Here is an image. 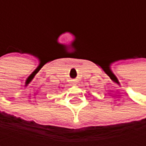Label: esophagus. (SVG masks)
I'll use <instances>...</instances> for the list:
<instances>
[{
    "label": "esophagus",
    "mask_w": 146,
    "mask_h": 146,
    "mask_svg": "<svg viewBox=\"0 0 146 146\" xmlns=\"http://www.w3.org/2000/svg\"><path fill=\"white\" fill-rule=\"evenodd\" d=\"M72 84H73V85H76V84H77V81L73 80V83H72Z\"/></svg>",
    "instance_id": "esophagus-1"
}]
</instances>
